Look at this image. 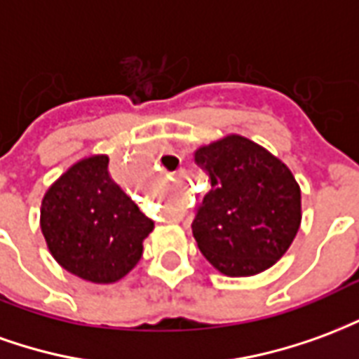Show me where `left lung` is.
<instances>
[{"instance_id": "1", "label": "left lung", "mask_w": 359, "mask_h": 359, "mask_svg": "<svg viewBox=\"0 0 359 359\" xmlns=\"http://www.w3.org/2000/svg\"><path fill=\"white\" fill-rule=\"evenodd\" d=\"M211 190L192 221L198 248L226 277H252L285 256L302 223V192L285 161L241 134L194 151Z\"/></svg>"}]
</instances>
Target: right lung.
<instances>
[{
	"label": "right lung",
	"mask_w": 359,
	"mask_h": 359,
	"mask_svg": "<svg viewBox=\"0 0 359 359\" xmlns=\"http://www.w3.org/2000/svg\"><path fill=\"white\" fill-rule=\"evenodd\" d=\"M109 156L73 163L42 198L40 229L63 269L95 285L126 277L140 262L154 221L113 182Z\"/></svg>",
	"instance_id": "1"
}]
</instances>
